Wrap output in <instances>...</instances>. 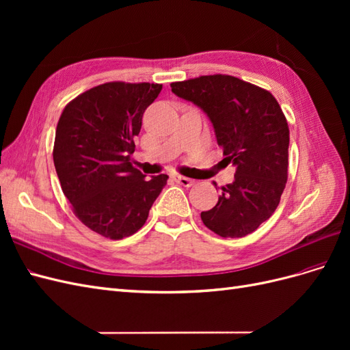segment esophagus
Segmentation results:
<instances>
[{
	"label": "esophagus",
	"instance_id": "34e87169",
	"mask_svg": "<svg viewBox=\"0 0 350 350\" xmlns=\"http://www.w3.org/2000/svg\"><path fill=\"white\" fill-rule=\"evenodd\" d=\"M172 179H174L175 183L181 184V185H184V187H191V185L194 184V179H191V178H187V176H183V175H178V174L172 175Z\"/></svg>",
	"mask_w": 350,
	"mask_h": 350
}]
</instances>
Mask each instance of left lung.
<instances>
[{
    "label": "left lung",
    "mask_w": 350,
    "mask_h": 350,
    "mask_svg": "<svg viewBox=\"0 0 350 350\" xmlns=\"http://www.w3.org/2000/svg\"><path fill=\"white\" fill-rule=\"evenodd\" d=\"M176 96L194 102L215 126L235 181L221 187L217 204L201 211L203 224L221 238H242L278 208L288 181L289 125L273 94L228 74L171 83Z\"/></svg>",
    "instance_id": "left-lung-1"
}]
</instances>
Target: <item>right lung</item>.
Masks as SVG:
<instances>
[{"instance_id":"add662e5","label":"right lung","mask_w":350,"mask_h":350,"mask_svg":"<svg viewBox=\"0 0 350 350\" xmlns=\"http://www.w3.org/2000/svg\"><path fill=\"white\" fill-rule=\"evenodd\" d=\"M159 83L109 81L66 105L55 131L54 165L74 215L96 234L118 241L135 234L166 185L134 167V137Z\"/></svg>"}]
</instances>
